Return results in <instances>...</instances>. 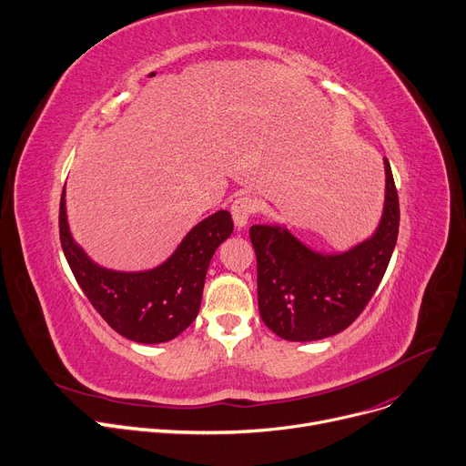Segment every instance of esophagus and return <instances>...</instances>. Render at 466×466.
Wrapping results in <instances>:
<instances>
[{"instance_id": "1", "label": "esophagus", "mask_w": 466, "mask_h": 466, "mask_svg": "<svg viewBox=\"0 0 466 466\" xmlns=\"http://www.w3.org/2000/svg\"><path fill=\"white\" fill-rule=\"evenodd\" d=\"M255 209H257V206H255L253 198H249V197H241L232 204L230 211H232V219H234V225L238 230H243L247 225H249V219L253 217Z\"/></svg>"}]
</instances>
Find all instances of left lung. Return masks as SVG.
Wrapping results in <instances>:
<instances>
[{"mask_svg":"<svg viewBox=\"0 0 466 466\" xmlns=\"http://www.w3.org/2000/svg\"><path fill=\"white\" fill-rule=\"evenodd\" d=\"M386 193L379 227L340 253H320L285 225L249 230L258 268V311L281 339L305 343L347 329L379 289L399 234V198L384 157Z\"/></svg>","mask_w":466,"mask_h":466,"instance_id":"1","label":"left lung"}]
</instances>
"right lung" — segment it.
<instances>
[{"instance_id": "obj_1", "label": "right lung", "mask_w": 466, "mask_h": 466, "mask_svg": "<svg viewBox=\"0 0 466 466\" xmlns=\"http://www.w3.org/2000/svg\"><path fill=\"white\" fill-rule=\"evenodd\" d=\"M234 230L227 209L195 225L159 266L138 271L97 264L75 241L66 204L59 202V238L76 281L97 313L119 335L142 345H159L187 329L200 311L209 262Z\"/></svg>"}]
</instances>
